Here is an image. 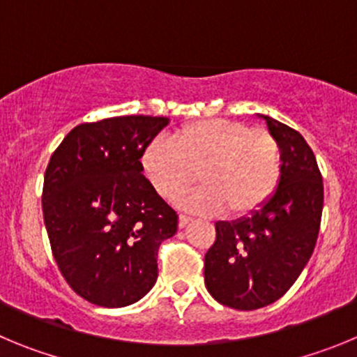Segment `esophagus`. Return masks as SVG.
I'll return each instance as SVG.
<instances>
[{"mask_svg": "<svg viewBox=\"0 0 357 357\" xmlns=\"http://www.w3.org/2000/svg\"><path fill=\"white\" fill-rule=\"evenodd\" d=\"M192 218L186 217V215H179V227H186L188 224H190Z\"/></svg>", "mask_w": 357, "mask_h": 357, "instance_id": "esophagus-1", "label": "esophagus"}]
</instances>
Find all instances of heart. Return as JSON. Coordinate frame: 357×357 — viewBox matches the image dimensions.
<instances>
[{
	"instance_id": "heart-1",
	"label": "heart",
	"mask_w": 357,
	"mask_h": 357,
	"mask_svg": "<svg viewBox=\"0 0 357 357\" xmlns=\"http://www.w3.org/2000/svg\"><path fill=\"white\" fill-rule=\"evenodd\" d=\"M142 171L155 190L176 201L195 179L202 188L181 201L186 210L242 217L275 194L282 176V151L271 131L233 119L185 124L171 144L153 140L144 149Z\"/></svg>"
}]
</instances>
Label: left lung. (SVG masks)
I'll use <instances>...</instances> for the list:
<instances>
[{
    "label": "left lung",
    "mask_w": 357,
    "mask_h": 357,
    "mask_svg": "<svg viewBox=\"0 0 357 357\" xmlns=\"http://www.w3.org/2000/svg\"><path fill=\"white\" fill-rule=\"evenodd\" d=\"M259 117L281 146V183L250 217L215 224L217 238L204 256L211 297L242 311L268 306L290 290L313 255L324 206L322 174L303 135Z\"/></svg>",
    "instance_id": "obj_1"
}]
</instances>
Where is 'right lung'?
I'll list each match as a JSON object with an SVG mask.
<instances>
[{
  "mask_svg": "<svg viewBox=\"0 0 357 357\" xmlns=\"http://www.w3.org/2000/svg\"><path fill=\"white\" fill-rule=\"evenodd\" d=\"M167 117L124 115L67 133L47 163L43 211L69 287L105 307L137 303L158 278V249L178 215L142 174L144 149Z\"/></svg>",
  "mask_w": 357,
  "mask_h": 357,
  "instance_id": "add662e5",
  "label": "right lung"
}]
</instances>
